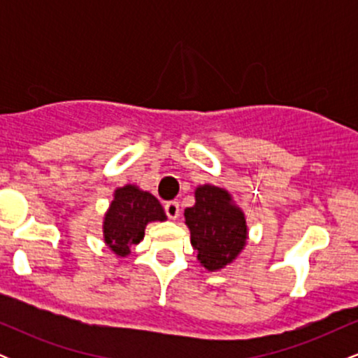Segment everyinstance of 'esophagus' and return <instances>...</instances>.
<instances>
[{
  "mask_svg": "<svg viewBox=\"0 0 358 358\" xmlns=\"http://www.w3.org/2000/svg\"><path fill=\"white\" fill-rule=\"evenodd\" d=\"M165 212H166L168 219H171V220L178 219V215H180V205H178V202H166L165 203Z\"/></svg>",
  "mask_w": 358,
  "mask_h": 358,
  "instance_id": "esophagus-1",
  "label": "esophagus"
}]
</instances>
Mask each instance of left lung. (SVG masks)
<instances>
[{"label":"left lung","mask_w":358,"mask_h":358,"mask_svg":"<svg viewBox=\"0 0 358 358\" xmlns=\"http://www.w3.org/2000/svg\"><path fill=\"white\" fill-rule=\"evenodd\" d=\"M185 224L196 259L208 271L225 268L241 254L248 241L244 212L234 203L231 193L213 185H200L195 205L185 208Z\"/></svg>","instance_id":"obj_1"}]
</instances>
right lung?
Wrapping results in <instances>:
<instances>
[{
  "label": "right lung",
  "mask_w": 358,
  "mask_h": 358,
  "mask_svg": "<svg viewBox=\"0 0 358 358\" xmlns=\"http://www.w3.org/2000/svg\"><path fill=\"white\" fill-rule=\"evenodd\" d=\"M166 220L162 203L150 192L139 190L136 185L116 188L104 217V241L116 256L126 257L133 245L145 237L150 222Z\"/></svg>",
  "instance_id": "1"
}]
</instances>
